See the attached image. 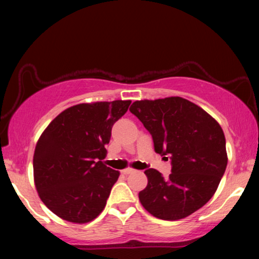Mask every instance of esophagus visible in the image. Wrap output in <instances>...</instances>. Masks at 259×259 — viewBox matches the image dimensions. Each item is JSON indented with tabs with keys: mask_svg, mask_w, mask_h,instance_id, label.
<instances>
[{
	"mask_svg": "<svg viewBox=\"0 0 259 259\" xmlns=\"http://www.w3.org/2000/svg\"><path fill=\"white\" fill-rule=\"evenodd\" d=\"M134 172V169L133 168H125V169H122L121 171V173H123V175H131V173H133Z\"/></svg>",
	"mask_w": 259,
	"mask_h": 259,
	"instance_id": "obj_1",
	"label": "esophagus"
}]
</instances>
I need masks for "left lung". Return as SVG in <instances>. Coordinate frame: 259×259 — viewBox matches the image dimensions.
<instances>
[{"mask_svg":"<svg viewBox=\"0 0 259 259\" xmlns=\"http://www.w3.org/2000/svg\"><path fill=\"white\" fill-rule=\"evenodd\" d=\"M130 111L152 136L154 151L171 161L165 178L147 168L143 206L154 217L177 221L192 214L213 196L224 176L228 155L219 123L203 108L179 97L133 102Z\"/></svg>","mask_w":259,"mask_h":259,"instance_id":"1","label":"left lung"}]
</instances>
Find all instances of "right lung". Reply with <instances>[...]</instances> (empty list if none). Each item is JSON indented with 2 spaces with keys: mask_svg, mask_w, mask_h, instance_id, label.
<instances>
[{
  "mask_svg": "<svg viewBox=\"0 0 259 259\" xmlns=\"http://www.w3.org/2000/svg\"><path fill=\"white\" fill-rule=\"evenodd\" d=\"M130 105L115 100L73 106L41 134L33 159L35 186L53 213L82 224L104 210L120 173L101 160L113 125Z\"/></svg>",
  "mask_w": 259,
  "mask_h": 259,
  "instance_id": "add662e5",
  "label": "right lung"
}]
</instances>
